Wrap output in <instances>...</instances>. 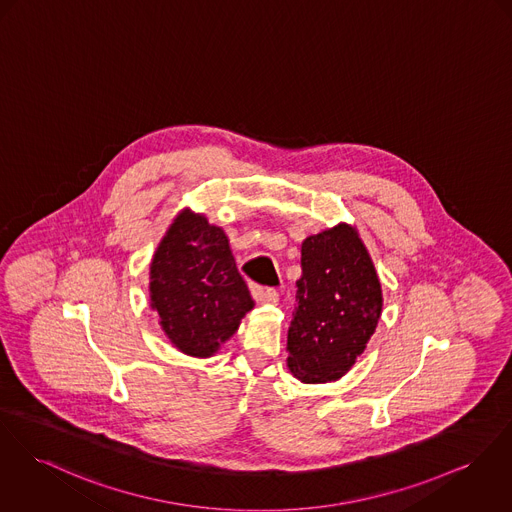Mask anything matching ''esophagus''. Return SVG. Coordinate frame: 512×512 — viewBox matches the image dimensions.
Wrapping results in <instances>:
<instances>
[{
    "label": "esophagus",
    "instance_id": "esophagus-1",
    "mask_svg": "<svg viewBox=\"0 0 512 512\" xmlns=\"http://www.w3.org/2000/svg\"><path fill=\"white\" fill-rule=\"evenodd\" d=\"M253 298L259 304H271V306L278 304V292H276L275 288H261V286H257V288H253Z\"/></svg>",
    "mask_w": 512,
    "mask_h": 512
}]
</instances>
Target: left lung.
<instances>
[{"mask_svg":"<svg viewBox=\"0 0 512 512\" xmlns=\"http://www.w3.org/2000/svg\"><path fill=\"white\" fill-rule=\"evenodd\" d=\"M296 288L288 370L304 384L339 380L364 353L384 304L380 278L353 226L304 239Z\"/></svg>","mask_w":512,"mask_h":512,"instance_id":"8db88e82","label":"left lung"}]
</instances>
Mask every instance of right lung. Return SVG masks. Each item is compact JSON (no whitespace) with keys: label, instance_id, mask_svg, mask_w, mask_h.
<instances>
[{"label":"right lung","instance_id":"right-lung-1","mask_svg":"<svg viewBox=\"0 0 512 512\" xmlns=\"http://www.w3.org/2000/svg\"><path fill=\"white\" fill-rule=\"evenodd\" d=\"M150 304L173 347L198 358L218 353L255 306L226 232L189 208L177 214L154 253Z\"/></svg>","mask_w":512,"mask_h":512}]
</instances>
